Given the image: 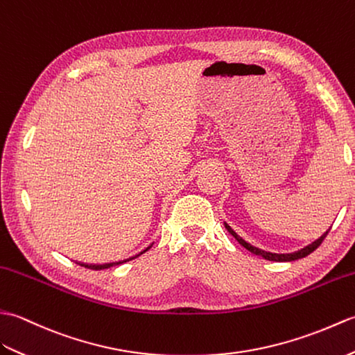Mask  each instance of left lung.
Listing matches in <instances>:
<instances>
[{
    "label": "left lung",
    "mask_w": 355,
    "mask_h": 355,
    "mask_svg": "<svg viewBox=\"0 0 355 355\" xmlns=\"http://www.w3.org/2000/svg\"><path fill=\"white\" fill-rule=\"evenodd\" d=\"M225 227L227 231H230V234L232 235V237L237 240L243 248H246L249 252H252V254H255V255H258V257H263V258H266V259H269V261H295V259H299V258H304V257H306V255H310L311 252H314L316 250L320 244H322V241L325 240V237L328 235V232H329V230L322 235L320 239H318L316 241H313L311 244H309V246L306 248H304V249H301V250H297V252H293V254H272V252H266V250H261V249H258V248H255V246H252V244H249L248 241H244L240 235H237V232H234L232 230H231V226L230 225H226L225 223Z\"/></svg>",
    "instance_id": "1"
}]
</instances>
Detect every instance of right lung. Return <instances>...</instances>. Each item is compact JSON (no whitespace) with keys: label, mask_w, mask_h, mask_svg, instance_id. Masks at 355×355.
<instances>
[{"label":"right lung","mask_w":355,"mask_h":355,"mask_svg":"<svg viewBox=\"0 0 355 355\" xmlns=\"http://www.w3.org/2000/svg\"><path fill=\"white\" fill-rule=\"evenodd\" d=\"M147 249H148V248H147ZM147 249H146V250H147ZM146 250L141 252V254H144ZM141 254H139V255H141ZM139 255H137V257H139ZM137 257H132V258H129V259H133V258H137ZM129 259H123V261H116V263H107V264H85V263H77V264H80V266L86 267V269H92V270H103V269H109V267H112V266L123 264V263H125V261H129Z\"/></svg>","instance_id":"1"}]
</instances>
